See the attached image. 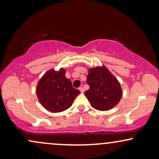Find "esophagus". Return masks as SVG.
Listing matches in <instances>:
<instances>
[{
	"label": "esophagus",
	"mask_w": 159,
	"mask_h": 159,
	"mask_svg": "<svg viewBox=\"0 0 159 159\" xmlns=\"http://www.w3.org/2000/svg\"><path fill=\"white\" fill-rule=\"evenodd\" d=\"M78 90H80V92H81V93H84V87H80L79 88H78Z\"/></svg>",
	"instance_id": "1"
}]
</instances>
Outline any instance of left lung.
Wrapping results in <instances>:
<instances>
[{
	"mask_svg": "<svg viewBox=\"0 0 159 159\" xmlns=\"http://www.w3.org/2000/svg\"><path fill=\"white\" fill-rule=\"evenodd\" d=\"M87 83L90 89L84 94L96 110H111L119 103L123 96L119 81L105 66L89 68Z\"/></svg>",
	"mask_w": 159,
	"mask_h": 159,
	"instance_id": "left-lung-1",
	"label": "left lung"
}]
</instances>
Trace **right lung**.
I'll return each instance as SVG.
<instances>
[{"mask_svg":"<svg viewBox=\"0 0 159 159\" xmlns=\"http://www.w3.org/2000/svg\"><path fill=\"white\" fill-rule=\"evenodd\" d=\"M66 69H51L38 81L36 92L39 103L51 112L58 113L68 109L80 91L72 87V82L66 78Z\"/></svg>","mask_w":159,"mask_h":159,"instance_id":"add662e5","label":"right lung"}]
</instances>
